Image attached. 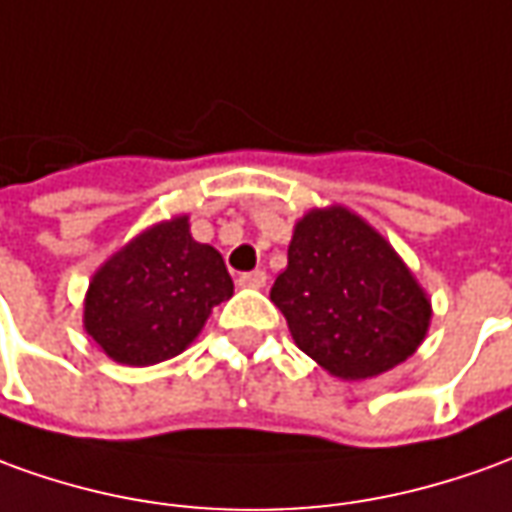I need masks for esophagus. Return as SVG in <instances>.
I'll return each instance as SVG.
<instances>
[{
	"label": "esophagus",
	"instance_id": "34e87169",
	"mask_svg": "<svg viewBox=\"0 0 512 512\" xmlns=\"http://www.w3.org/2000/svg\"><path fill=\"white\" fill-rule=\"evenodd\" d=\"M239 284H242V287H253V290H262L264 284H267V273H264V270L242 273V276H239Z\"/></svg>",
	"mask_w": 512,
	"mask_h": 512
}]
</instances>
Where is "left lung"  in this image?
<instances>
[{"instance_id": "8db88e82", "label": "left lung", "mask_w": 512, "mask_h": 512, "mask_svg": "<svg viewBox=\"0 0 512 512\" xmlns=\"http://www.w3.org/2000/svg\"><path fill=\"white\" fill-rule=\"evenodd\" d=\"M270 301L303 354L340 379H368L415 354L429 301L382 236L345 209L309 211Z\"/></svg>"}]
</instances>
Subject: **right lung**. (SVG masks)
<instances>
[{
	"instance_id": "obj_1",
	"label": "right lung",
	"mask_w": 512,
	"mask_h": 512,
	"mask_svg": "<svg viewBox=\"0 0 512 512\" xmlns=\"http://www.w3.org/2000/svg\"><path fill=\"white\" fill-rule=\"evenodd\" d=\"M231 295L220 253L195 242L186 217H178L136 236L97 270L86 331L122 365H155L178 357Z\"/></svg>"
}]
</instances>
